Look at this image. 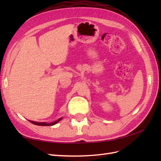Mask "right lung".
Returning a JSON list of instances; mask_svg holds the SVG:
<instances>
[{"instance_id": "obj_1", "label": "right lung", "mask_w": 161, "mask_h": 161, "mask_svg": "<svg viewBox=\"0 0 161 161\" xmlns=\"http://www.w3.org/2000/svg\"><path fill=\"white\" fill-rule=\"evenodd\" d=\"M61 119H62V118H61L59 119H58L57 121L54 122H50V123H46V122H35V121H32V120H29V122H30L31 123H32L33 125H39V126H53L54 125H56L57 122H59Z\"/></svg>"}]
</instances>
